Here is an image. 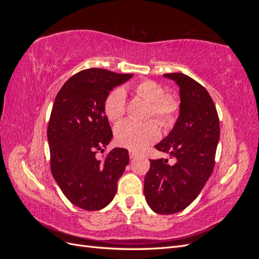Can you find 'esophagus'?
Listing matches in <instances>:
<instances>
[{
    "mask_svg": "<svg viewBox=\"0 0 259 259\" xmlns=\"http://www.w3.org/2000/svg\"><path fill=\"white\" fill-rule=\"evenodd\" d=\"M128 154H130V158H131V159H133V158H135V156L137 155V153H136L135 151H133V150H130Z\"/></svg>",
    "mask_w": 259,
    "mask_h": 259,
    "instance_id": "34e87169",
    "label": "esophagus"
}]
</instances>
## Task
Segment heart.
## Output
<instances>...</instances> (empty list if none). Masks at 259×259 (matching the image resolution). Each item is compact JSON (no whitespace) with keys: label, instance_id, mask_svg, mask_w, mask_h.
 <instances>
[{"label":"heart","instance_id":"b5f03b06","mask_svg":"<svg viewBox=\"0 0 259 259\" xmlns=\"http://www.w3.org/2000/svg\"><path fill=\"white\" fill-rule=\"evenodd\" d=\"M138 97L150 103L147 117H154L163 127L173 126L180 110V101L175 94L165 93L163 86L152 80H144L135 86ZM105 113L111 122H119L126 112V97L122 89H115L105 100ZM116 144L140 151L150 144L155 143L161 136L159 124L151 120L144 123L125 121L114 130Z\"/></svg>","mask_w":259,"mask_h":259}]
</instances>
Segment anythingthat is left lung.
Returning a JSON list of instances; mask_svg holds the SVG:
<instances>
[{
	"label": "left lung",
	"instance_id": "obj_1",
	"mask_svg": "<svg viewBox=\"0 0 259 259\" xmlns=\"http://www.w3.org/2000/svg\"><path fill=\"white\" fill-rule=\"evenodd\" d=\"M180 88V113L174 128L155 146L174 160H150L145 177L147 203L156 214H174L198 197L215 165L219 119L204 86L183 73H166Z\"/></svg>",
	"mask_w": 259,
	"mask_h": 259
}]
</instances>
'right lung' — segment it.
I'll list each match as a JSON object with an SVG mask.
<instances>
[{
  "label": "right lung",
  "mask_w": 259,
  "mask_h": 259,
  "mask_svg": "<svg viewBox=\"0 0 259 259\" xmlns=\"http://www.w3.org/2000/svg\"><path fill=\"white\" fill-rule=\"evenodd\" d=\"M133 74L90 68L72 75L55 98L48 126L51 170L62 193L85 210L110 203L117 180L130 162L128 151L114 148L104 153L112 139L105 114L110 91Z\"/></svg>",
  "instance_id": "obj_1"
}]
</instances>
